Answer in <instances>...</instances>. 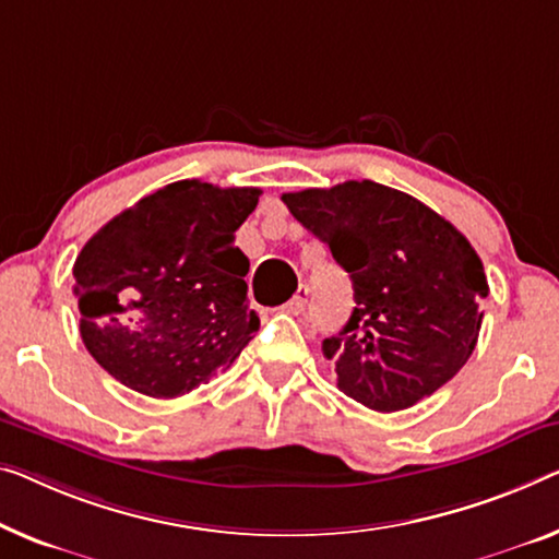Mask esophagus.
Returning a JSON list of instances; mask_svg holds the SVG:
<instances>
[{
    "mask_svg": "<svg viewBox=\"0 0 559 559\" xmlns=\"http://www.w3.org/2000/svg\"><path fill=\"white\" fill-rule=\"evenodd\" d=\"M308 296H311V288H308V286H298L294 298H290V301H288L286 306H283V311H288V313H304L306 306H308Z\"/></svg>",
    "mask_w": 559,
    "mask_h": 559,
    "instance_id": "esophagus-1",
    "label": "esophagus"
}]
</instances>
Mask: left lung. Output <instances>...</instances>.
<instances>
[{
    "label": "left lung",
    "instance_id": "1",
    "mask_svg": "<svg viewBox=\"0 0 559 559\" xmlns=\"http://www.w3.org/2000/svg\"><path fill=\"white\" fill-rule=\"evenodd\" d=\"M281 200L354 283L352 319L321 346L336 386L373 412L409 409L444 386L477 346L489 294L469 240L416 198L373 180Z\"/></svg>",
    "mask_w": 559,
    "mask_h": 559
}]
</instances>
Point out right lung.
<instances>
[{
  "label": "right lung",
  "mask_w": 559,
  "mask_h": 559,
  "mask_svg": "<svg viewBox=\"0 0 559 559\" xmlns=\"http://www.w3.org/2000/svg\"><path fill=\"white\" fill-rule=\"evenodd\" d=\"M258 188L170 182L105 223L74 261L80 333L138 394L175 399L226 371L261 326L233 246Z\"/></svg>",
  "instance_id": "right-lung-1"
}]
</instances>
